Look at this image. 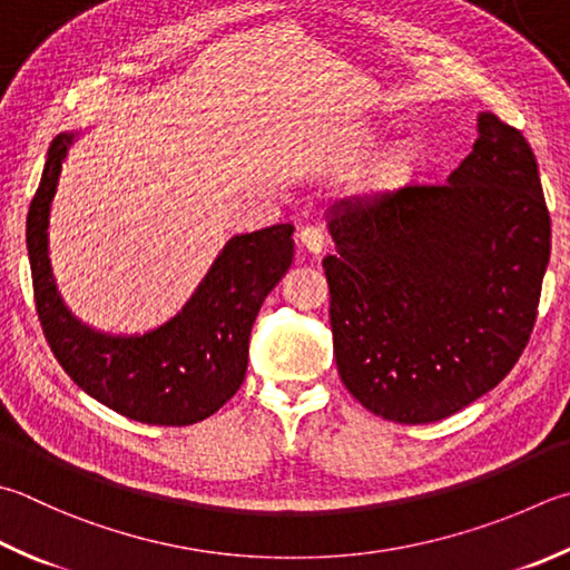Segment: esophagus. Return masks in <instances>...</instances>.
I'll use <instances>...</instances> for the list:
<instances>
[{
  "instance_id": "obj_1",
  "label": "esophagus",
  "mask_w": 570,
  "mask_h": 570,
  "mask_svg": "<svg viewBox=\"0 0 570 570\" xmlns=\"http://www.w3.org/2000/svg\"><path fill=\"white\" fill-rule=\"evenodd\" d=\"M297 240L307 253L317 255L327 245V233H325V228H322V225H303V228H299V233H297Z\"/></svg>"
}]
</instances>
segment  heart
<instances>
[{"instance_id": "1", "label": "heart", "mask_w": 570, "mask_h": 570, "mask_svg": "<svg viewBox=\"0 0 570 570\" xmlns=\"http://www.w3.org/2000/svg\"><path fill=\"white\" fill-rule=\"evenodd\" d=\"M406 164V156L400 151V154H392L390 156V160H386V164H384V174H400V170H402V166Z\"/></svg>"}]
</instances>
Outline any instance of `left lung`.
Masks as SVG:
<instances>
[{
	"label": "left lung",
	"mask_w": 570,
	"mask_h": 570,
	"mask_svg": "<svg viewBox=\"0 0 570 570\" xmlns=\"http://www.w3.org/2000/svg\"><path fill=\"white\" fill-rule=\"evenodd\" d=\"M335 362L350 394L400 424L452 416L529 345L551 218L519 128L479 114V138L442 184L345 198L327 213Z\"/></svg>",
	"instance_id": "1"
}]
</instances>
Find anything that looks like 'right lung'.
Segmentation results:
<instances>
[{
	"mask_svg": "<svg viewBox=\"0 0 570 570\" xmlns=\"http://www.w3.org/2000/svg\"><path fill=\"white\" fill-rule=\"evenodd\" d=\"M73 134H59L27 216L37 313L63 372L134 422L188 426L216 414L240 390L250 330L267 293L293 263V225L235 235L176 317L144 335H106L73 317L49 261V213Z\"/></svg>",
	"mask_w": 570,
	"mask_h": 570,
	"instance_id": "1",
	"label": "right lung"
}]
</instances>
